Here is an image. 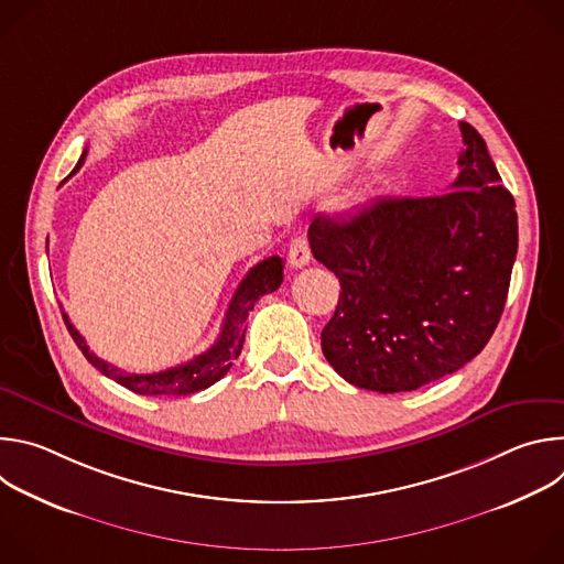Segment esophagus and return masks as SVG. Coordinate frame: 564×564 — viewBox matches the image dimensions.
Masks as SVG:
<instances>
[{
	"label": "esophagus",
	"mask_w": 564,
	"mask_h": 564,
	"mask_svg": "<svg viewBox=\"0 0 564 564\" xmlns=\"http://www.w3.org/2000/svg\"><path fill=\"white\" fill-rule=\"evenodd\" d=\"M312 254H310V246H307V238L305 236H296L292 238L290 250H288V261L294 270H301L310 263Z\"/></svg>",
	"instance_id": "esophagus-1"
}]
</instances>
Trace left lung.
Returning <instances> with one entry per match:
<instances>
[{
	"label": "left lung",
	"instance_id": "obj_1",
	"mask_svg": "<svg viewBox=\"0 0 564 564\" xmlns=\"http://www.w3.org/2000/svg\"><path fill=\"white\" fill-rule=\"evenodd\" d=\"M459 131L446 194L386 196L310 223L314 259L341 283L321 348L357 388L417 390L468 364L498 328L518 254L516 200L485 138L468 122Z\"/></svg>",
	"mask_w": 564,
	"mask_h": 564
}]
</instances>
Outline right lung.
Listing matches in <instances>:
<instances>
[{
	"mask_svg": "<svg viewBox=\"0 0 564 564\" xmlns=\"http://www.w3.org/2000/svg\"><path fill=\"white\" fill-rule=\"evenodd\" d=\"M87 158V149L85 153L79 155L77 165L73 170V174L83 167ZM283 283V259L281 257H270L265 261H261L259 265H254L248 276L238 283L229 307L225 312V321L220 335L216 339V344L196 355L192 361L181 364L176 368H167L163 372H151V375H135V372H124L107 361H102L100 357H96L85 337L75 330V326L68 321V316L62 312L64 324L68 335L73 337L75 346L83 350V355L87 357V361L91 366H96L105 377L118 381L120 386L129 388L131 392L138 394H153V397H183V394H192L198 390L209 388L212 383H216L220 377H225V372L231 368L234 359L240 355V348H243L246 341V330H248V316L254 310V303L263 296L270 294L274 290H279V285Z\"/></svg>",
	"mask_w": 564,
	"mask_h": 564,
	"instance_id": "right-lung-1",
	"label": "right lung"
}]
</instances>
